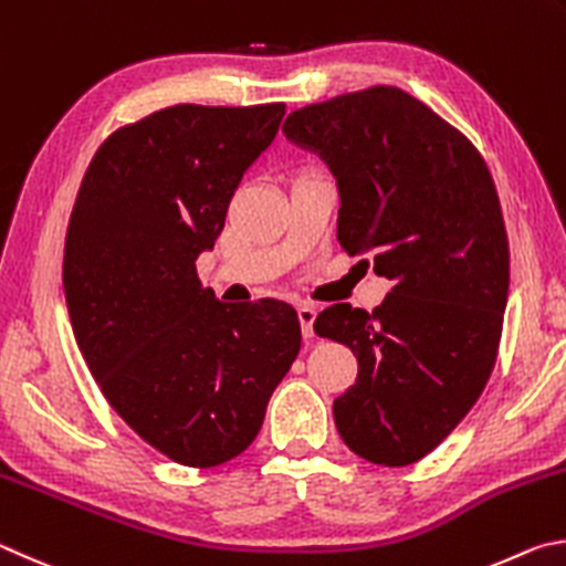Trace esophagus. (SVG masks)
I'll list each match as a JSON object with an SVG mask.
<instances>
[{
  "label": "esophagus",
  "mask_w": 566,
  "mask_h": 566,
  "mask_svg": "<svg viewBox=\"0 0 566 566\" xmlns=\"http://www.w3.org/2000/svg\"><path fill=\"white\" fill-rule=\"evenodd\" d=\"M315 315H318V308H315L313 303H301L298 305V321H301V328H303V338H313Z\"/></svg>",
  "instance_id": "34e87169"
}]
</instances>
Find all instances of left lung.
<instances>
[{
  "label": "left lung",
  "instance_id": "obj_1",
  "mask_svg": "<svg viewBox=\"0 0 566 566\" xmlns=\"http://www.w3.org/2000/svg\"><path fill=\"white\" fill-rule=\"evenodd\" d=\"M283 134L331 168L340 245L392 281L373 313L335 303L315 333L358 355V380L333 402L343 442L405 468L458 428L497 358L510 245L490 168L395 86L298 108Z\"/></svg>",
  "mask_w": 566,
  "mask_h": 566
}]
</instances>
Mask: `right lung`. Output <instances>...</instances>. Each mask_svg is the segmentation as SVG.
<instances>
[{"label": "right lung", "mask_w": 566, "mask_h": 566, "mask_svg": "<svg viewBox=\"0 0 566 566\" xmlns=\"http://www.w3.org/2000/svg\"><path fill=\"white\" fill-rule=\"evenodd\" d=\"M285 104H178L118 128L78 188L64 293L88 370L128 428L188 468L255 440L301 350L289 303H221L196 273Z\"/></svg>", "instance_id": "1"}]
</instances>
